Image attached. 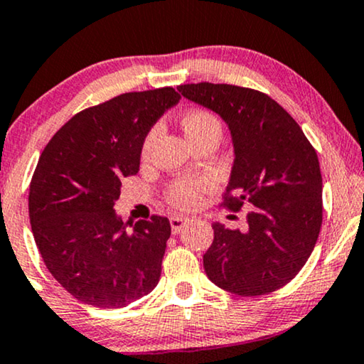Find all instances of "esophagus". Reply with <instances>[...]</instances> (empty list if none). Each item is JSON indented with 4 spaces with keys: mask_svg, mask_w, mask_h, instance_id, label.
Wrapping results in <instances>:
<instances>
[{
    "mask_svg": "<svg viewBox=\"0 0 364 364\" xmlns=\"http://www.w3.org/2000/svg\"><path fill=\"white\" fill-rule=\"evenodd\" d=\"M169 223H171L173 235H176V233L181 232V230L185 228L186 225H190V218H185V216L174 215V216H171V220H169Z\"/></svg>",
    "mask_w": 364,
    "mask_h": 364,
    "instance_id": "34e87169",
    "label": "esophagus"
}]
</instances>
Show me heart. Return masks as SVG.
I'll return each instance as SVG.
<instances>
[{
  "label": "heart",
  "instance_id": "1",
  "mask_svg": "<svg viewBox=\"0 0 364 364\" xmlns=\"http://www.w3.org/2000/svg\"><path fill=\"white\" fill-rule=\"evenodd\" d=\"M181 126L188 139L196 141L210 132H222V124L208 110H191L183 116ZM159 136V126H153L144 136L141 146V158L148 159L156 137ZM213 190V183L205 176H183L174 179L166 188L168 203L179 210H190L201 201L206 193Z\"/></svg>",
  "mask_w": 364,
  "mask_h": 364
}]
</instances>
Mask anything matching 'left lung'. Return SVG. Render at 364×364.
Wrapping results in <instances>:
<instances>
[{"mask_svg":"<svg viewBox=\"0 0 364 364\" xmlns=\"http://www.w3.org/2000/svg\"><path fill=\"white\" fill-rule=\"evenodd\" d=\"M178 90L228 124L235 161L222 206L250 208L247 232L213 225L205 272L235 296L277 291L304 267L321 232L323 176L316 149L291 114L264 92L210 82Z\"/></svg>","mask_w":364,"mask_h":364,"instance_id":"left-lung-1","label":"left lung"}]
</instances>
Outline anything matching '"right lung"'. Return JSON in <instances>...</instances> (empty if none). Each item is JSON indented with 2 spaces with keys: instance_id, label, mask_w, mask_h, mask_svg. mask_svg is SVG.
<instances>
[{
  "instance_id": "obj_1",
  "label": "right lung",
  "mask_w": 364,
  "mask_h": 364,
  "mask_svg": "<svg viewBox=\"0 0 364 364\" xmlns=\"http://www.w3.org/2000/svg\"><path fill=\"white\" fill-rule=\"evenodd\" d=\"M179 99L163 87L80 110L40 156L30 183L31 232L50 274L84 304L119 309L159 282L169 220L153 215L127 230L114 203L121 179L139 171L144 136Z\"/></svg>"
}]
</instances>
